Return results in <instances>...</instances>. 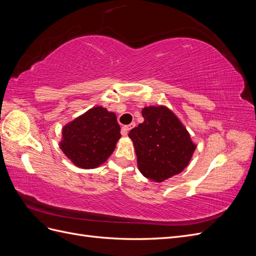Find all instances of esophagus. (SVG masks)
<instances>
[{"label":"esophagus","instance_id":"esophagus-1","mask_svg":"<svg viewBox=\"0 0 256 256\" xmlns=\"http://www.w3.org/2000/svg\"><path fill=\"white\" fill-rule=\"evenodd\" d=\"M134 126H136L134 122H131L130 125H127V126H122V134L124 136H126V134H128V131H129L131 128H134Z\"/></svg>","mask_w":256,"mask_h":256}]
</instances>
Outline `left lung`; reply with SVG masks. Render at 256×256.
<instances>
[{"label":"left lung","mask_w":256,"mask_h":256,"mask_svg":"<svg viewBox=\"0 0 256 256\" xmlns=\"http://www.w3.org/2000/svg\"><path fill=\"white\" fill-rule=\"evenodd\" d=\"M144 122L131 129L138 166L146 178L164 182L189 164L196 145L177 116L164 106H145Z\"/></svg>","instance_id":"1"}]
</instances>
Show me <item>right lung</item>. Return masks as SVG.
Returning a JSON list of instances; mask_svg holds the SVG:
<instances>
[{
    "label": "right lung",
    "instance_id": "add662e5",
    "mask_svg": "<svg viewBox=\"0 0 256 256\" xmlns=\"http://www.w3.org/2000/svg\"><path fill=\"white\" fill-rule=\"evenodd\" d=\"M62 136L60 150L74 166L95 168L114 152L120 127L113 112L95 106L64 126Z\"/></svg>",
    "mask_w": 256,
    "mask_h": 256
}]
</instances>
